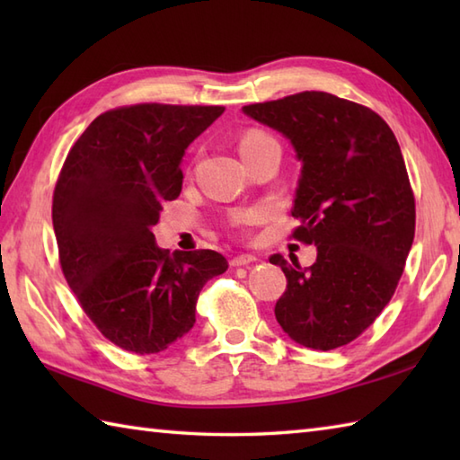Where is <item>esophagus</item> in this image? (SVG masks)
Segmentation results:
<instances>
[{
	"label": "esophagus",
	"instance_id": "1",
	"mask_svg": "<svg viewBox=\"0 0 460 460\" xmlns=\"http://www.w3.org/2000/svg\"><path fill=\"white\" fill-rule=\"evenodd\" d=\"M255 261H257V257H252V255H237L231 259V267H247Z\"/></svg>",
	"mask_w": 460,
	"mask_h": 460
}]
</instances>
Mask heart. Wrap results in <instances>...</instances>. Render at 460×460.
Listing matches in <instances>:
<instances>
[{
  "label": "heart",
  "mask_w": 460,
  "mask_h": 460,
  "mask_svg": "<svg viewBox=\"0 0 460 460\" xmlns=\"http://www.w3.org/2000/svg\"><path fill=\"white\" fill-rule=\"evenodd\" d=\"M270 142H277V140L272 138V136L265 134V132L252 130V132H247V134L241 138V142H239V152H241V155H247V154L255 152V150L262 148V146H267V144H270ZM255 217H257L255 211H247V213L239 215V221H252Z\"/></svg>",
  "instance_id": "heart-1"
}]
</instances>
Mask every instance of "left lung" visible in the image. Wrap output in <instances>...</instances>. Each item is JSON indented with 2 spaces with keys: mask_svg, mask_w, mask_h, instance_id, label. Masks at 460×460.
<instances>
[{
  "mask_svg": "<svg viewBox=\"0 0 460 460\" xmlns=\"http://www.w3.org/2000/svg\"><path fill=\"white\" fill-rule=\"evenodd\" d=\"M243 112L295 146L302 170L292 237L318 249L305 269L279 252L269 259L287 277L275 316L302 346H346L392 300L413 245L415 195L395 134L367 106L320 91Z\"/></svg>",
  "mask_w": 460,
  "mask_h": 460,
  "instance_id": "8db88e82",
  "label": "left lung"
}]
</instances>
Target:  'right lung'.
I'll list each match as a JSON object with an SVG mask.
<instances>
[{
  "label": "right lung",
  "instance_id": "add662e5",
  "mask_svg": "<svg viewBox=\"0 0 460 460\" xmlns=\"http://www.w3.org/2000/svg\"><path fill=\"white\" fill-rule=\"evenodd\" d=\"M225 106L144 102L106 111L66 154L53 193L58 262L84 314L132 354H158L193 328L205 282L229 262L209 249L155 247L178 199L185 148Z\"/></svg>",
  "mask_w": 460,
  "mask_h": 460
}]
</instances>
